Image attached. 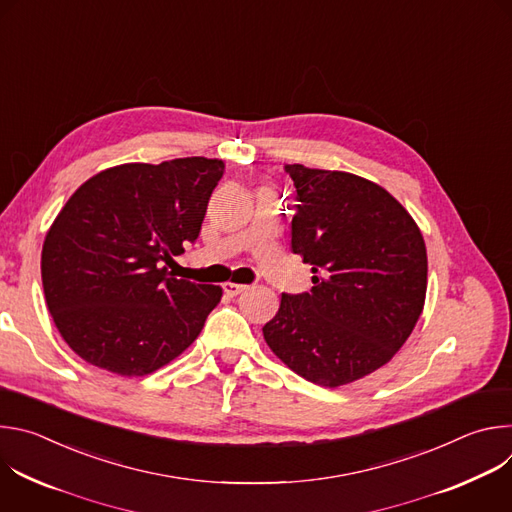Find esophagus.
<instances>
[{"instance_id": "34e87169", "label": "esophagus", "mask_w": 512, "mask_h": 512, "mask_svg": "<svg viewBox=\"0 0 512 512\" xmlns=\"http://www.w3.org/2000/svg\"><path fill=\"white\" fill-rule=\"evenodd\" d=\"M247 287H249V285H243V283H231V281L223 285V289H225V294H227V296H231V298H235V296L243 294V291H245Z\"/></svg>"}]
</instances>
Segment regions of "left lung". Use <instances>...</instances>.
Segmentation results:
<instances>
[{
  "instance_id": "8db88e82",
  "label": "left lung",
  "mask_w": 512,
  "mask_h": 512,
  "mask_svg": "<svg viewBox=\"0 0 512 512\" xmlns=\"http://www.w3.org/2000/svg\"><path fill=\"white\" fill-rule=\"evenodd\" d=\"M294 180L291 249L312 265V291L281 294L263 336L287 367L322 387L381 369L425 304L427 253L411 214L379 184L287 164Z\"/></svg>"
}]
</instances>
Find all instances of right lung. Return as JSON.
<instances>
[{
    "instance_id": "right-lung-1",
    "label": "right lung",
    "mask_w": 512,
    "mask_h": 512,
    "mask_svg": "<svg viewBox=\"0 0 512 512\" xmlns=\"http://www.w3.org/2000/svg\"><path fill=\"white\" fill-rule=\"evenodd\" d=\"M225 162L176 158L107 168L68 198L42 245L50 316L83 360L121 377L180 356L223 298L162 265L198 239Z\"/></svg>"
}]
</instances>
